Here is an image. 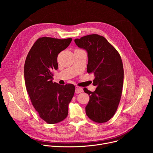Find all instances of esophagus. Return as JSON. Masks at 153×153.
<instances>
[{
  "label": "esophagus",
  "instance_id": "1",
  "mask_svg": "<svg viewBox=\"0 0 153 153\" xmlns=\"http://www.w3.org/2000/svg\"><path fill=\"white\" fill-rule=\"evenodd\" d=\"M83 91V88H81V87L78 86H77L76 87V91H75L76 93L79 94V93H82Z\"/></svg>",
  "mask_w": 153,
  "mask_h": 153
}]
</instances>
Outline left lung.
I'll return each mask as SVG.
<instances>
[{
    "mask_svg": "<svg viewBox=\"0 0 153 153\" xmlns=\"http://www.w3.org/2000/svg\"><path fill=\"white\" fill-rule=\"evenodd\" d=\"M76 44L88 52L87 72L95 76L94 92L84 88L90 96L85 108L86 114L91 120L103 123L116 113L121 99L123 84V67L117 50L104 37L90 34L74 40Z\"/></svg>",
    "mask_w": 153,
    "mask_h": 153,
    "instance_id": "1",
    "label": "left lung"
}]
</instances>
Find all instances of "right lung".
<instances>
[{"label": "right lung", "mask_w": 153, "mask_h": 153, "mask_svg": "<svg viewBox=\"0 0 153 153\" xmlns=\"http://www.w3.org/2000/svg\"><path fill=\"white\" fill-rule=\"evenodd\" d=\"M71 38H39L27 56L24 77L27 91L40 117L49 124L63 120L68 114V105L75 86L53 82V71L57 70L58 54L66 49Z\"/></svg>", "instance_id": "1"}]
</instances>
